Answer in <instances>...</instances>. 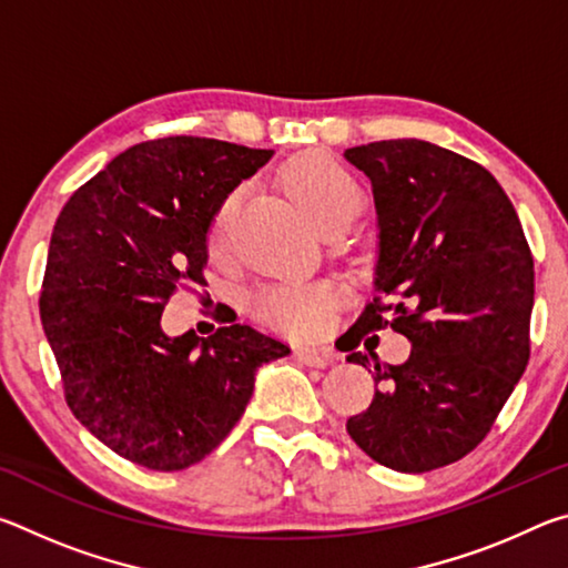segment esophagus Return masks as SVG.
Instances as JSON below:
<instances>
[{"label": "esophagus", "mask_w": 568, "mask_h": 568, "mask_svg": "<svg viewBox=\"0 0 568 568\" xmlns=\"http://www.w3.org/2000/svg\"><path fill=\"white\" fill-rule=\"evenodd\" d=\"M293 355L305 365H315V368L335 363V353L331 348H313V345H297Z\"/></svg>", "instance_id": "obj_1"}]
</instances>
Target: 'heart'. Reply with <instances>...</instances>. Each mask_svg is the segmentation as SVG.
<instances>
[{
  "instance_id": "heart-1",
  "label": "heart",
  "mask_w": 568,
  "mask_h": 568,
  "mask_svg": "<svg viewBox=\"0 0 568 568\" xmlns=\"http://www.w3.org/2000/svg\"><path fill=\"white\" fill-rule=\"evenodd\" d=\"M283 182L315 225L325 230L338 220L353 217L361 205V190L341 162L325 152H307L295 158L283 172ZM240 210V190L227 195L210 227L213 250L225 247ZM341 291L333 283H281L267 287L253 301V311L273 328L291 335H313L328 325Z\"/></svg>"
}]
</instances>
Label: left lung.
<instances>
[{"label": "left lung", "mask_w": 568, "mask_h": 568, "mask_svg": "<svg viewBox=\"0 0 568 568\" xmlns=\"http://www.w3.org/2000/svg\"><path fill=\"white\" fill-rule=\"evenodd\" d=\"M345 160L376 200L378 295L343 351L383 328L410 341L400 365L371 353L376 396L345 428L381 466L426 474L470 454L524 376L534 257L511 200L478 162L423 140L371 142ZM348 361L365 368L368 355Z\"/></svg>", "instance_id": "8db88e82"}]
</instances>
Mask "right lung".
<instances>
[{"instance_id": "right-lung-1", "label": "right lung", "mask_w": 568, "mask_h": 568, "mask_svg": "<svg viewBox=\"0 0 568 568\" xmlns=\"http://www.w3.org/2000/svg\"><path fill=\"white\" fill-rule=\"evenodd\" d=\"M273 150L162 138L120 152L57 217L40 318L74 418L114 454L182 470L223 444L255 373L291 353L250 325L170 338L178 285H207V230Z\"/></svg>"}]
</instances>
